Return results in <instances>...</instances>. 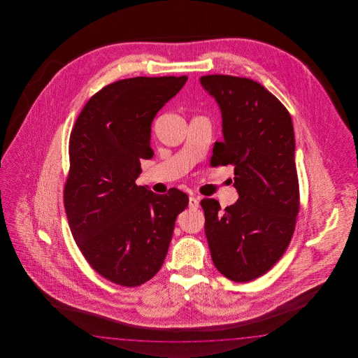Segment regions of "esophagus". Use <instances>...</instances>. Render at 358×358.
<instances>
[{
    "label": "esophagus",
    "mask_w": 358,
    "mask_h": 358,
    "mask_svg": "<svg viewBox=\"0 0 358 358\" xmlns=\"http://www.w3.org/2000/svg\"><path fill=\"white\" fill-rule=\"evenodd\" d=\"M198 207H199V199H198L197 197H194V196H190L189 208H192V210H197Z\"/></svg>",
    "instance_id": "obj_1"
}]
</instances>
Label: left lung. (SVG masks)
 I'll return each mask as SVG.
<instances>
[{
  "label": "left lung",
  "instance_id": "8db88e82",
  "mask_svg": "<svg viewBox=\"0 0 358 358\" xmlns=\"http://www.w3.org/2000/svg\"><path fill=\"white\" fill-rule=\"evenodd\" d=\"M220 107L224 141L211 166H234L239 198L221 211L203 198L205 233L213 265L229 280L251 282L288 248L299 213L294 130L289 113L264 85L239 76H201Z\"/></svg>",
  "mask_w": 358,
  "mask_h": 358
}]
</instances>
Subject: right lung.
Instances as JSON below:
<instances>
[{"instance_id":"1","label":"right lung","mask_w":358,"mask_h":358,"mask_svg":"<svg viewBox=\"0 0 358 358\" xmlns=\"http://www.w3.org/2000/svg\"><path fill=\"white\" fill-rule=\"evenodd\" d=\"M188 76H137L108 84L78 116L69 141L64 187L69 227L88 264L122 287H138L159 273L176 216L188 196L156 194L136 179L153 156V117Z\"/></svg>"}]
</instances>
